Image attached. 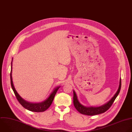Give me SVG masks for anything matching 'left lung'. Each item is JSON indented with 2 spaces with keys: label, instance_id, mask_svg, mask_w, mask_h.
Returning <instances> with one entry per match:
<instances>
[{
  "label": "left lung",
  "instance_id": "8db88e82",
  "mask_svg": "<svg viewBox=\"0 0 132 132\" xmlns=\"http://www.w3.org/2000/svg\"><path fill=\"white\" fill-rule=\"evenodd\" d=\"M121 87V79L120 80V84L119 86V89L115 94V95L113 96V97L106 104L98 107H86L85 106H83L78 101V100L77 98V95L75 93V92L73 91V105L76 109L81 114L87 115V116H94L96 114H99L105 112L107 110H108L109 108L111 106L112 104L113 103L114 100L117 98V96L118 95Z\"/></svg>",
  "mask_w": 132,
  "mask_h": 132
}]
</instances>
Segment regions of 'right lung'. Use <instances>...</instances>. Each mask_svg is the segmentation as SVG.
Segmentation results:
<instances>
[{
	"label": "right lung",
	"mask_w": 132,
	"mask_h": 132,
	"mask_svg": "<svg viewBox=\"0 0 132 132\" xmlns=\"http://www.w3.org/2000/svg\"><path fill=\"white\" fill-rule=\"evenodd\" d=\"M12 62H11V70L10 72L11 85L12 89L14 93V94L18 101L20 103V104L25 109L34 112H43L48 109L49 108V107L51 106L53 101V99L54 98V96L60 87H56V88L54 90V91L52 92V93L50 94V96L45 101H43L40 103H35V104L27 102L21 98V97L19 95V94L18 93V92H16V91L14 88V86L13 85V81H12Z\"/></svg>",
	"instance_id": "1"
}]
</instances>
